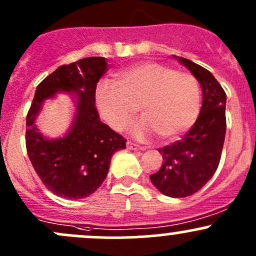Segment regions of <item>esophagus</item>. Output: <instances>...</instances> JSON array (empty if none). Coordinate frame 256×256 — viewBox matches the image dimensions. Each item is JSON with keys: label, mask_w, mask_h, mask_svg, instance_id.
Masks as SVG:
<instances>
[{"label": "esophagus", "mask_w": 256, "mask_h": 256, "mask_svg": "<svg viewBox=\"0 0 256 256\" xmlns=\"http://www.w3.org/2000/svg\"><path fill=\"white\" fill-rule=\"evenodd\" d=\"M126 146H128V150H136V151H144V150H146V147L140 146V144H134L131 142V141H128V142H126Z\"/></svg>", "instance_id": "esophagus-1"}]
</instances>
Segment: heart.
<instances>
[{"label": "heart", "mask_w": 256, "mask_h": 256, "mask_svg": "<svg viewBox=\"0 0 256 256\" xmlns=\"http://www.w3.org/2000/svg\"><path fill=\"white\" fill-rule=\"evenodd\" d=\"M115 79L116 85L102 82L95 92L98 110L114 130L128 128L138 108L144 115L134 128L138 138L158 134L164 140H174L194 125L200 89L192 74L146 62L118 72Z\"/></svg>", "instance_id": "1"}]
</instances>
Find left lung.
Wrapping results in <instances>:
<instances>
[{
  "mask_svg": "<svg viewBox=\"0 0 256 256\" xmlns=\"http://www.w3.org/2000/svg\"><path fill=\"white\" fill-rule=\"evenodd\" d=\"M174 58L200 82L202 108L197 121L182 140L158 148L164 161L150 180L164 196L183 198L198 192L218 168L226 130V95L207 69L190 59Z\"/></svg>",
  "mask_w": 256,
  "mask_h": 256,
  "instance_id": "left-lung-1",
  "label": "left lung"
}]
</instances>
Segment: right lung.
<instances>
[{
  "label": "right lung",
  "mask_w": 256,
  "mask_h": 256,
  "mask_svg": "<svg viewBox=\"0 0 256 256\" xmlns=\"http://www.w3.org/2000/svg\"><path fill=\"white\" fill-rule=\"evenodd\" d=\"M106 70V59L88 56L60 66L36 90L26 120V147L43 184L59 197L82 200L94 193L106 177L112 154L126 148V138L102 124L95 108L96 84ZM58 91L76 94L77 112L70 132L48 140L34 121L44 100Z\"/></svg>",
  "instance_id": "obj_1"
}]
</instances>
